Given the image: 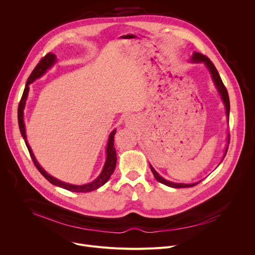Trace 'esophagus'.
<instances>
[{"mask_svg": "<svg viewBox=\"0 0 255 255\" xmlns=\"http://www.w3.org/2000/svg\"><path fill=\"white\" fill-rule=\"evenodd\" d=\"M136 117L132 114H128L126 117H125V124L127 126H133L135 123H136Z\"/></svg>", "mask_w": 255, "mask_h": 255, "instance_id": "obj_1", "label": "esophagus"}]
</instances>
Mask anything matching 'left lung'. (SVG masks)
Returning a JSON list of instances; mask_svg holds the SVG:
<instances>
[{"label":"left lung","mask_w":255,"mask_h":255,"mask_svg":"<svg viewBox=\"0 0 255 255\" xmlns=\"http://www.w3.org/2000/svg\"><path fill=\"white\" fill-rule=\"evenodd\" d=\"M190 61L191 62H194V63H204L205 66L208 68V70L210 71L211 74V77H212V80H213V83L218 91V93H219V95L221 96V99H222V102L225 106V110H226V116H227V121L229 122V113H230V101H229V96H228V92L219 76V72H218L217 68L215 67V65L213 64V62L205 55L199 53V52H194L193 55L191 56L190 58ZM229 141H230V136H229V133L227 134V144H226V148L224 150V154H223V157H222V160L224 159L226 153H227V150H228V144H229ZM221 160V162H222ZM220 162V163H221ZM219 163V164H220ZM218 164V165H219ZM150 165V169L154 175V177L156 178L157 181H159V183L167 186V187H170V188H174V189H181V188H191V187H194L196 185H198L200 181H197V183H194V184H178V183H173V181H170V180H167L165 179L164 177H162L161 175H159V173L153 168V166L151 164Z\"/></svg>","instance_id":"obj_1"}]
</instances>
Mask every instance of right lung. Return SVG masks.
<instances>
[{"label":"right lung","mask_w":255,"mask_h":255,"mask_svg":"<svg viewBox=\"0 0 255 255\" xmlns=\"http://www.w3.org/2000/svg\"><path fill=\"white\" fill-rule=\"evenodd\" d=\"M56 56L55 54L49 52L48 54H46L40 61L39 63L36 65V67L33 69L32 74L30 75V77L27 80L21 101L19 103V107H18V123H19V128H20V132L21 135L23 136V139L25 140L26 146L30 152L31 158L35 164V166L37 167V169L41 172V174L51 183L52 185L56 186V187H60L62 189H65L67 191L70 192H75V193H88V192H92L95 191L99 188H101L102 186H104L107 181L110 178V176L112 175V173L114 172V169L116 167V162H117V154H116V149L114 147V136L116 134V129H114L110 135H109V139L107 142V148H106V161L105 164L103 166V169L101 171V173L98 175V177L96 179H94L93 181L89 184H85V185H72V184H68L65 183V181H62L52 175H50L49 173H47L44 168H42V166L39 164V162L37 161V159L35 158L34 153L30 147V145L27 141V135H26V128H25V123H24V109H25V105H26V101L28 98V93H29V85L32 84L33 82H35L37 79L41 78L44 74H46V71L48 69H50L54 63L56 62Z\"/></svg>","instance_id":"1"}]
</instances>
